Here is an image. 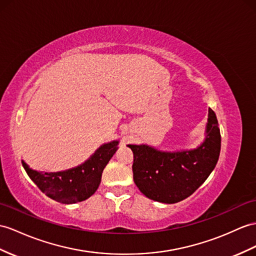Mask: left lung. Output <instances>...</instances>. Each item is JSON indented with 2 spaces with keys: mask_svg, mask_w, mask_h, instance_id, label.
Listing matches in <instances>:
<instances>
[{
  "mask_svg": "<svg viewBox=\"0 0 256 256\" xmlns=\"http://www.w3.org/2000/svg\"><path fill=\"white\" fill-rule=\"evenodd\" d=\"M134 153V184L146 198L177 203L190 196L215 168L220 153V132L214 110H208L206 138L191 151L160 152L148 146H128Z\"/></svg>",
  "mask_w": 256,
  "mask_h": 256,
  "instance_id": "obj_1",
  "label": "left lung"
}]
</instances>
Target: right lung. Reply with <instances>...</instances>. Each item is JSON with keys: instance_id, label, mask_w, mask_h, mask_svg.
<instances>
[{"instance_id": "obj_1", "label": "right lung", "mask_w": 256, "mask_h": 256, "mask_svg": "<svg viewBox=\"0 0 256 256\" xmlns=\"http://www.w3.org/2000/svg\"><path fill=\"white\" fill-rule=\"evenodd\" d=\"M118 141L103 144L90 160L72 170L60 172H39L22 162L30 179L46 196L54 201L72 204L84 201L98 188L105 166L117 150Z\"/></svg>"}]
</instances>
